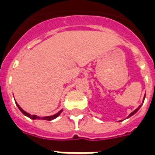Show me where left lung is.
<instances>
[{
  "label": "left lung",
  "instance_id": "8db88e82",
  "mask_svg": "<svg viewBox=\"0 0 155 155\" xmlns=\"http://www.w3.org/2000/svg\"><path fill=\"white\" fill-rule=\"evenodd\" d=\"M144 100H145V97H144ZM143 102H144V101H143ZM140 106H141V105H140V106H138V108H137V109H136L135 110H134V111H133V112H132V113H131V114H129V116H128V117L132 116V115H133V114H135V113H137V112L138 111V110H139V109H140Z\"/></svg>",
  "mask_w": 155,
  "mask_h": 155
}]
</instances>
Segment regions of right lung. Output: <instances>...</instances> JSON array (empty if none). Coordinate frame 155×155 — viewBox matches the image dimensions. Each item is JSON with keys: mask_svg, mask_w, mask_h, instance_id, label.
<instances>
[{"mask_svg": "<svg viewBox=\"0 0 155 155\" xmlns=\"http://www.w3.org/2000/svg\"><path fill=\"white\" fill-rule=\"evenodd\" d=\"M15 103H16L17 106H18V109L20 110V111L22 112V114H24V115L29 117V118H30V119H31V120H49V121H50V120H54V119H55V118H57V117H58L59 114L62 113V110H61V111H59L58 113H57V114H54V115H52V116L38 117V116H36V115H34V114H32V115H31V114H29V113H27V112L24 111V110H22L19 106H18V104L17 102H15Z\"/></svg>", "mask_w": 155, "mask_h": 155, "instance_id": "add662e5", "label": "right lung"}]
</instances>
